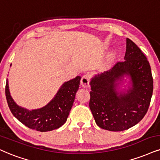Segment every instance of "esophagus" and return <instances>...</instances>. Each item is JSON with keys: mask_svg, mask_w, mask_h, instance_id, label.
Returning <instances> with one entry per match:
<instances>
[{"mask_svg": "<svg viewBox=\"0 0 160 160\" xmlns=\"http://www.w3.org/2000/svg\"><path fill=\"white\" fill-rule=\"evenodd\" d=\"M90 77L88 75H84L82 77V79H81V84L84 88H87V87L89 86L90 84Z\"/></svg>", "mask_w": 160, "mask_h": 160, "instance_id": "34e87169", "label": "esophagus"}]
</instances>
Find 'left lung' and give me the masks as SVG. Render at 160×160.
Here are the masks:
<instances>
[{
  "mask_svg": "<svg viewBox=\"0 0 160 160\" xmlns=\"http://www.w3.org/2000/svg\"><path fill=\"white\" fill-rule=\"evenodd\" d=\"M125 74L131 76L132 88L119 96L115 81ZM90 109L102 129L122 131L139 123L148 110L153 93V77L146 56L131 39L126 40L125 61L90 82Z\"/></svg>",
  "mask_w": 160,
  "mask_h": 160,
  "instance_id": "8db88e82",
  "label": "left lung"
}]
</instances>
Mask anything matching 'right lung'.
Returning <instances> with one entry per match:
<instances>
[{
	"mask_svg": "<svg viewBox=\"0 0 160 160\" xmlns=\"http://www.w3.org/2000/svg\"><path fill=\"white\" fill-rule=\"evenodd\" d=\"M80 76L65 82L53 98L44 108L29 110L18 106L12 98L7 80L5 93L9 110L16 119L27 128L37 131L46 132L57 129L64 125L73 104L79 88Z\"/></svg>",
	"mask_w": 160,
	"mask_h": 160,
	"instance_id": "add662e5",
	"label": "right lung"
}]
</instances>
